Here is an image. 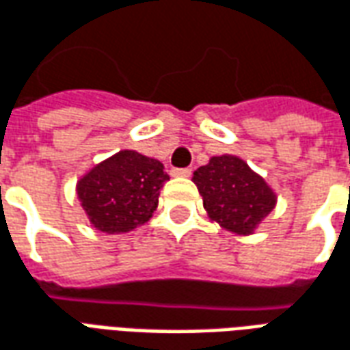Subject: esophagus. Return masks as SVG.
<instances>
[{
	"label": "esophagus",
	"instance_id": "obj_1",
	"mask_svg": "<svg viewBox=\"0 0 350 350\" xmlns=\"http://www.w3.org/2000/svg\"><path fill=\"white\" fill-rule=\"evenodd\" d=\"M172 174H174V176H182V178H189V176H191V168H174V170H172Z\"/></svg>",
	"mask_w": 350,
	"mask_h": 350
}]
</instances>
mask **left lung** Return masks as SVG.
I'll return each mask as SVG.
<instances>
[{
    "mask_svg": "<svg viewBox=\"0 0 350 350\" xmlns=\"http://www.w3.org/2000/svg\"><path fill=\"white\" fill-rule=\"evenodd\" d=\"M193 182L208 217L236 234H251L275 206L270 185L236 155L212 157L195 170Z\"/></svg>",
    "mask_w": 350,
    "mask_h": 350,
    "instance_id": "obj_1",
    "label": "left lung"
}]
</instances>
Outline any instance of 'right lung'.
Returning <instances> with one entry per match:
<instances>
[{"label":"right lung","mask_w":350,"mask_h":350,"mask_svg":"<svg viewBox=\"0 0 350 350\" xmlns=\"http://www.w3.org/2000/svg\"><path fill=\"white\" fill-rule=\"evenodd\" d=\"M167 180L163 163L122 150L82 176L77 193L93 227L122 234L150 221Z\"/></svg>","instance_id":"1"}]
</instances>
